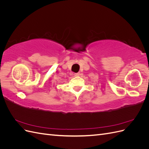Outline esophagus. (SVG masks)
Segmentation results:
<instances>
[{
    "instance_id": "esophagus-1",
    "label": "esophagus",
    "mask_w": 149,
    "mask_h": 149,
    "mask_svg": "<svg viewBox=\"0 0 149 149\" xmlns=\"http://www.w3.org/2000/svg\"><path fill=\"white\" fill-rule=\"evenodd\" d=\"M79 73H74V76H79Z\"/></svg>"
}]
</instances>
